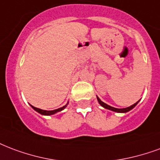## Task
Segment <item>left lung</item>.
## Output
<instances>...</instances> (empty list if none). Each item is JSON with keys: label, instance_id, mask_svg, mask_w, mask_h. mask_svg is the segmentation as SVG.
I'll return each mask as SVG.
<instances>
[{"label": "left lung", "instance_id": "obj_1", "mask_svg": "<svg viewBox=\"0 0 160 160\" xmlns=\"http://www.w3.org/2000/svg\"><path fill=\"white\" fill-rule=\"evenodd\" d=\"M96 98H97V101H98V102H99V104L102 106V107H104V108H106V109L107 110H111V111H112V112H118V113H126L128 112H129V111H131L132 108H134V107L137 106V104L138 103V102H137L136 103H134L133 105H132V106H130V107H126V108H115V107H111V106H109V105L106 104L105 102H102L101 101V99H100L98 96H96Z\"/></svg>", "mask_w": 160, "mask_h": 160}]
</instances>
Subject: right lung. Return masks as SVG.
Masks as SVG:
<instances>
[{
  "mask_svg": "<svg viewBox=\"0 0 160 160\" xmlns=\"http://www.w3.org/2000/svg\"><path fill=\"white\" fill-rule=\"evenodd\" d=\"M68 104H69V102L67 103L65 106H64V107H60V108H58V109H56V110H53V111H46V110H42V109H39V108H37V107H34L33 106H31L32 108H33L36 112H38V113H40V114H42V115L43 116H50V115H53V114H55V113L57 112H61V111H63L64 109H65V107L68 106Z\"/></svg>",
  "mask_w": 160,
  "mask_h": 160,
  "instance_id": "obj_1",
  "label": "right lung"
}]
</instances>
